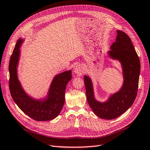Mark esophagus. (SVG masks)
I'll list each match as a JSON object with an SVG mask.
<instances>
[{
	"instance_id": "obj_1",
	"label": "esophagus",
	"mask_w": 150,
	"mask_h": 150,
	"mask_svg": "<svg viewBox=\"0 0 150 150\" xmlns=\"http://www.w3.org/2000/svg\"><path fill=\"white\" fill-rule=\"evenodd\" d=\"M74 72L77 75H82L83 73V69L81 65H77L74 68Z\"/></svg>"
}]
</instances>
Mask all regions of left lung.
<instances>
[{
  "instance_id": "1",
  "label": "left lung",
  "mask_w": 150,
  "mask_h": 150,
  "mask_svg": "<svg viewBox=\"0 0 150 150\" xmlns=\"http://www.w3.org/2000/svg\"><path fill=\"white\" fill-rule=\"evenodd\" d=\"M110 57L120 61L124 83L121 89L112 94L105 103L96 100L93 87L89 76H84L87 102L98 117L112 120L125 113L133 104L137 96L140 74V60L131 39L127 34L117 30L116 41L110 47Z\"/></svg>"
}]
</instances>
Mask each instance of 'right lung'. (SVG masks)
Wrapping results in <instances>:
<instances>
[{
  "instance_id": "add662e5",
  "label": "right lung",
  "mask_w": 150,
  "mask_h": 150,
  "mask_svg": "<svg viewBox=\"0 0 150 150\" xmlns=\"http://www.w3.org/2000/svg\"><path fill=\"white\" fill-rule=\"evenodd\" d=\"M23 40L20 38L10 57L9 90L16 104L28 117L37 121L51 120L58 116L64 103L67 85L72 78L71 71H66L56 75L50 86L47 98L35 100L25 93L17 75V66L20 56V47Z\"/></svg>"
}]
</instances>
